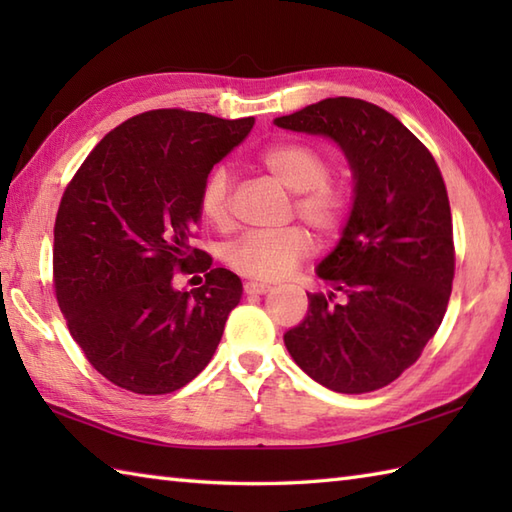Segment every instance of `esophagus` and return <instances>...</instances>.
Masks as SVG:
<instances>
[{
  "instance_id": "obj_1",
  "label": "esophagus",
  "mask_w": 512,
  "mask_h": 512,
  "mask_svg": "<svg viewBox=\"0 0 512 512\" xmlns=\"http://www.w3.org/2000/svg\"><path fill=\"white\" fill-rule=\"evenodd\" d=\"M244 290H246V295H264V292L270 290V284H266V281L250 279L244 284Z\"/></svg>"
}]
</instances>
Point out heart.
<instances>
[{
  "instance_id": "obj_1",
  "label": "heart",
  "mask_w": 512,
  "mask_h": 512,
  "mask_svg": "<svg viewBox=\"0 0 512 512\" xmlns=\"http://www.w3.org/2000/svg\"><path fill=\"white\" fill-rule=\"evenodd\" d=\"M270 176L295 191V211L314 233L332 237L343 228L350 213V191L343 182L328 178L330 158L317 145L301 140H284L268 145L259 154ZM231 182L224 167L204 178L198 193L202 220L226 231L231 226ZM312 239L301 226H288L277 233H248L226 248V262L235 273L250 279H279L310 255Z\"/></svg>"
}]
</instances>
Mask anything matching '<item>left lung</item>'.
I'll return each instance as SVG.
<instances>
[{"mask_svg": "<svg viewBox=\"0 0 512 512\" xmlns=\"http://www.w3.org/2000/svg\"><path fill=\"white\" fill-rule=\"evenodd\" d=\"M275 125L332 138L356 180L341 242L317 270L330 292L308 295L306 319L284 343L323 387L376 391L418 361L449 306L455 246L438 162L394 114L350 96Z\"/></svg>", "mask_w": 512, "mask_h": 512, "instance_id": "obj_1", "label": "left lung"}]
</instances>
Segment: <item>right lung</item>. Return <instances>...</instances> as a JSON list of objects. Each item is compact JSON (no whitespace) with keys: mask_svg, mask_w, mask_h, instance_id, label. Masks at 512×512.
Returning a JSON list of instances; mask_svg holds the SVG:
<instances>
[{"mask_svg":"<svg viewBox=\"0 0 512 512\" xmlns=\"http://www.w3.org/2000/svg\"><path fill=\"white\" fill-rule=\"evenodd\" d=\"M204 112L151 110L112 129L63 191L54 295L76 345L116 387L171 394L209 365L242 281L193 246L198 193L253 129ZM176 272H204L191 293Z\"/></svg>","mask_w":512,"mask_h":512,"instance_id":"obj_1","label":"right lung"}]
</instances>
